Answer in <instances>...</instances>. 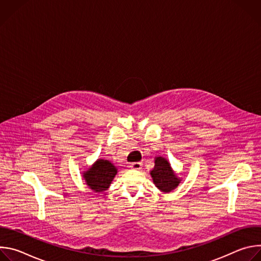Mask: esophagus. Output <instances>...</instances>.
Wrapping results in <instances>:
<instances>
[{"mask_svg": "<svg viewBox=\"0 0 261 261\" xmlns=\"http://www.w3.org/2000/svg\"><path fill=\"white\" fill-rule=\"evenodd\" d=\"M142 167V163L141 162H134L130 164V168L131 169H135V170H139Z\"/></svg>", "mask_w": 261, "mask_h": 261, "instance_id": "esophagus-1", "label": "esophagus"}]
</instances>
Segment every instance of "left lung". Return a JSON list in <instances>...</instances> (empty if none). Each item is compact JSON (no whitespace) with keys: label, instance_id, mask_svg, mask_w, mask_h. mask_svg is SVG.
<instances>
[{"label":"left lung","instance_id":"1","mask_svg":"<svg viewBox=\"0 0 261 261\" xmlns=\"http://www.w3.org/2000/svg\"><path fill=\"white\" fill-rule=\"evenodd\" d=\"M150 174L156 187L163 193L173 191L181 181L180 177H178L172 169L168 160L161 156L155 157V166L150 171Z\"/></svg>","mask_w":261,"mask_h":261}]
</instances>
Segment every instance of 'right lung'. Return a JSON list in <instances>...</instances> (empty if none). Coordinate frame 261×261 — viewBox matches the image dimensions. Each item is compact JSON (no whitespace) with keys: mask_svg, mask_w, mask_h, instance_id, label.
Segmentation results:
<instances>
[{"mask_svg":"<svg viewBox=\"0 0 261 261\" xmlns=\"http://www.w3.org/2000/svg\"><path fill=\"white\" fill-rule=\"evenodd\" d=\"M82 173L86 185L91 190L96 193H102L109 188L118 173V168L108 160L97 159L93 165Z\"/></svg>","mask_w":261,"mask_h":261,"instance_id":"right-lung-1","label":"right lung"}]
</instances>
